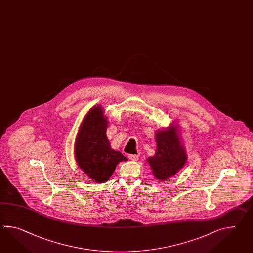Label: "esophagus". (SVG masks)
Listing matches in <instances>:
<instances>
[{"label":"esophagus","mask_w":253,"mask_h":253,"mask_svg":"<svg viewBox=\"0 0 253 253\" xmlns=\"http://www.w3.org/2000/svg\"><path fill=\"white\" fill-rule=\"evenodd\" d=\"M129 160L137 161L139 159V155L138 154H129L128 155Z\"/></svg>","instance_id":"esophagus-1"}]
</instances>
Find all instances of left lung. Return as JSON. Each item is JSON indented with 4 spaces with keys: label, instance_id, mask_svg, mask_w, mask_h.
Listing matches in <instances>:
<instances>
[{
    "label": "left lung",
    "instance_id": "obj_1",
    "mask_svg": "<svg viewBox=\"0 0 253 253\" xmlns=\"http://www.w3.org/2000/svg\"><path fill=\"white\" fill-rule=\"evenodd\" d=\"M177 126L171 124L167 129L155 132V154L147 161L154 177L167 180L185 166L187 159L185 147L180 142Z\"/></svg>",
    "mask_w": 253,
    "mask_h": 253
}]
</instances>
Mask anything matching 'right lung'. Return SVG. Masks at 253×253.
<instances>
[{
  "label": "right lung",
  "instance_id": "1",
  "mask_svg": "<svg viewBox=\"0 0 253 253\" xmlns=\"http://www.w3.org/2000/svg\"><path fill=\"white\" fill-rule=\"evenodd\" d=\"M107 127L103 109L94 106L83 119L75 142L78 166L96 183L108 181L118 164L127 161L121 152L111 148L106 135Z\"/></svg>",
  "mask_w": 253,
  "mask_h": 253
}]
</instances>
